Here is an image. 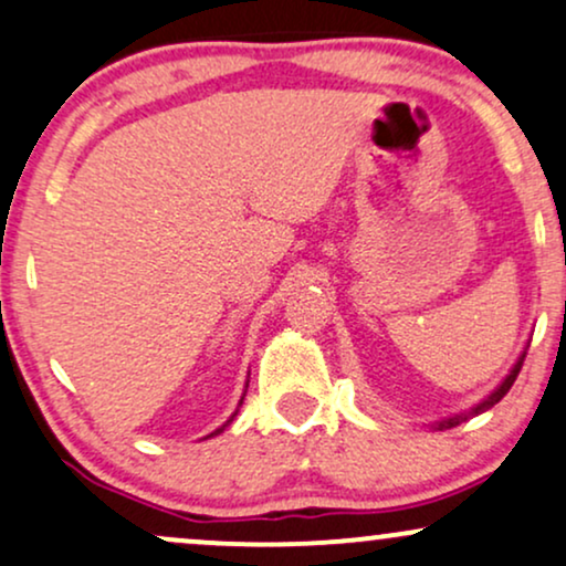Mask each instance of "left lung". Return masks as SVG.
<instances>
[{
  "instance_id": "obj_1",
  "label": "left lung",
  "mask_w": 566,
  "mask_h": 566,
  "mask_svg": "<svg viewBox=\"0 0 566 566\" xmlns=\"http://www.w3.org/2000/svg\"><path fill=\"white\" fill-rule=\"evenodd\" d=\"M524 354H527V350H522V356H518L516 359V365L511 367V373L505 375L503 378V382H500V386L495 388V391H492L490 396H486V399H482L479 401L476 407H471L469 412H460V415H452V418H444V420H439V423H433L431 428H437V431H444V428H452V426H460L463 423V420H469V418H473V415H482V412H486V409L490 407H495L500 399H503L505 394L511 391V386H513V380H516V375H518V369H522V365H524Z\"/></svg>"
}]
</instances>
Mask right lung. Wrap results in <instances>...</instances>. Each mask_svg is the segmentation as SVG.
<instances>
[{
  "mask_svg": "<svg viewBox=\"0 0 566 566\" xmlns=\"http://www.w3.org/2000/svg\"><path fill=\"white\" fill-rule=\"evenodd\" d=\"M242 399H244V396H242ZM239 407H242V401H239ZM237 412H239V409H237ZM237 412H233V415H231V418H229V420H226V423L218 428V431H212V433H210V437H218V433H223V431H226V428H229V426H231V420H233V418H237Z\"/></svg>",
  "mask_w": 566,
  "mask_h": 566,
  "instance_id": "1",
  "label": "right lung"
}]
</instances>
